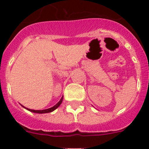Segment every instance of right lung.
<instances>
[{
	"label": "right lung",
	"mask_w": 149,
	"mask_h": 149,
	"mask_svg": "<svg viewBox=\"0 0 149 149\" xmlns=\"http://www.w3.org/2000/svg\"><path fill=\"white\" fill-rule=\"evenodd\" d=\"M63 97H62L61 99L60 100V101H59L58 103L56 104V105H54V107H51V108H48V109H46V110H30V109H28V108H26V107H24V106H22L23 107H24L25 109H27V110H29V111L30 112H33V113H51V112L54 111V110H56L57 107H58L59 106H60V104H61L62 101H63Z\"/></svg>",
	"instance_id": "obj_1"
}]
</instances>
